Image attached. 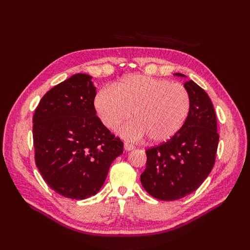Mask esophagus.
Wrapping results in <instances>:
<instances>
[{
	"label": "esophagus",
	"mask_w": 250,
	"mask_h": 250,
	"mask_svg": "<svg viewBox=\"0 0 250 250\" xmlns=\"http://www.w3.org/2000/svg\"><path fill=\"white\" fill-rule=\"evenodd\" d=\"M124 149L126 151H130V150L134 149V146L131 145V144H129V143H124Z\"/></svg>",
	"instance_id": "esophagus-1"
}]
</instances>
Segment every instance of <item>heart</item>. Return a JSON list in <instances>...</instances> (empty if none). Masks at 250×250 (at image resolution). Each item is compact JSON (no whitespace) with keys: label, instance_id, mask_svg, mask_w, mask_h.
Here are the masks:
<instances>
[{"label":"heart","instance_id":"heart-1","mask_svg":"<svg viewBox=\"0 0 250 250\" xmlns=\"http://www.w3.org/2000/svg\"><path fill=\"white\" fill-rule=\"evenodd\" d=\"M101 122L107 128L117 126L132 116L134 120L119 126L121 137L140 142L146 137L152 143L171 139L190 110V96L179 83L133 74L121 79L111 87H103L94 101Z\"/></svg>","mask_w":250,"mask_h":250}]
</instances>
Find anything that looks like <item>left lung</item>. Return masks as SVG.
Segmentation results:
<instances>
[{"instance_id":"left-lung-1","label":"left lung","mask_w":250,"mask_h":250,"mask_svg":"<svg viewBox=\"0 0 250 250\" xmlns=\"http://www.w3.org/2000/svg\"><path fill=\"white\" fill-rule=\"evenodd\" d=\"M184 86L190 96L185 123L170 140L146 150V169L141 175L146 192L160 200H177L197 190L216 160L219 134L213 103L193 80Z\"/></svg>"}]
</instances>
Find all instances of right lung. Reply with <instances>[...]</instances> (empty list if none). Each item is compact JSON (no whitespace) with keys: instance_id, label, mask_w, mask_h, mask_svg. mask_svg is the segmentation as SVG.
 Segmentation results:
<instances>
[{"instance_id":"1","label":"right lung","mask_w":250,"mask_h":250,"mask_svg":"<svg viewBox=\"0 0 250 250\" xmlns=\"http://www.w3.org/2000/svg\"><path fill=\"white\" fill-rule=\"evenodd\" d=\"M92 76L75 74L44 95L33 116L35 164L59 195L85 199L96 195L123 142L97 117Z\"/></svg>"}]
</instances>
